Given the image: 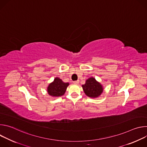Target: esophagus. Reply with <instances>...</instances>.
Returning a JSON list of instances; mask_svg holds the SVG:
<instances>
[{
    "mask_svg": "<svg viewBox=\"0 0 147 147\" xmlns=\"http://www.w3.org/2000/svg\"><path fill=\"white\" fill-rule=\"evenodd\" d=\"M78 83H79V80H77V81H73V84H78Z\"/></svg>",
    "mask_w": 147,
    "mask_h": 147,
    "instance_id": "esophagus-1",
    "label": "esophagus"
}]
</instances>
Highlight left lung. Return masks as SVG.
<instances>
[{"label": "left lung", "mask_w": 147, "mask_h": 147, "mask_svg": "<svg viewBox=\"0 0 147 147\" xmlns=\"http://www.w3.org/2000/svg\"><path fill=\"white\" fill-rule=\"evenodd\" d=\"M85 94L90 98L99 96L103 91V88L100 84L97 82L93 77L88 78L84 85L82 86Z\"/></svg>", "instance_id": "1"}]
</instances>
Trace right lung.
<instances>
[{"instance_id": "obj_1", "label": "right lung", "mask_w": 147, "mask_h": 147, "mask_svg": "<svg viewBox=\"0 0 147 147\" xmlns=\"http://www.w3.org/2000/svg\"><path fill=\"white\" fill-rule=\"evenodd\" d=\"M69 85L68 82H63L61 79L56 77L55 78L54 81L49 85L48 92L52 96H61L65 93Z\"/></svg>"}]
</instances>
